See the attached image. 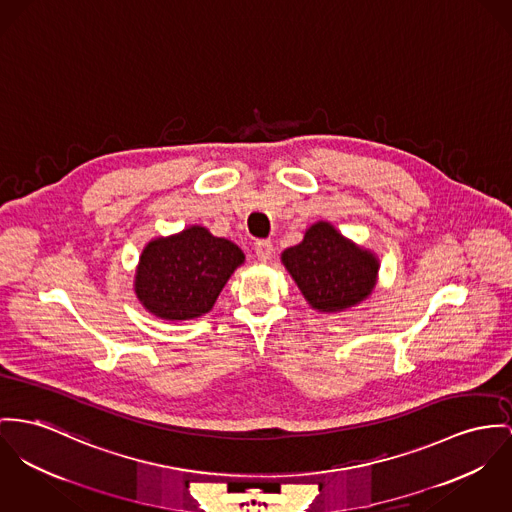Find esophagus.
Masks as SVG:
<instances>
[{
    "label": "esophagus",
    "mask_w": 512,
    "mask_h": 512,
    "mask_svg": "<svg viewBox=\"0 0 512 512\" xmlns=\"http://www.w3.org/2000/svg\"><path fill=\"white\" fill-rule=\"evenodd\" d=\"M273 251L275 249H273V243L269 239H261V241L255 243V255L261 263H269L271 257H273Z\"/></svg>",
    "instance_id": "1"
}]
</instances>
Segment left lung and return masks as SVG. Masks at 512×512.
Segmentation results:
<instances>
[{"mask_svg":"<svg viewBox=\"0 0 512 512\" xmlns=\"http://www.w3.org/2000/svg\"><path fill=\"white\" fill-rule=\"evenodd\" d=\"M280 261L306 302L323 314L347 312L364 302L376 288L380 271L374 251L325 220L312 224L298 245L284 249Z\"/></svg>","mask_w":512,"mask_h":512,"instance_id":"1","label":"left lung"}]
</instances>
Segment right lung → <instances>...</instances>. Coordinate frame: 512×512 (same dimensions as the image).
Returning a JSON list of instances; mask_svg holds the SVG:
<instances>
[{
    "label": "right lung",
    "mask_w": 512,
    "mask_h": 512,
    "mask_svg": "<svg viewBox=\"0 0 512 512\" xmlns=\"http://www.w3.org/2000/svg\"><path fill=\"white\" fill-rule=\"evenodd\" d=\"M243 261L245 255L234 241L212 236L204 226H189L146 243L134 275V292L144 310L159 319H195L214 308Z\"/></svg>",
    "instance_id": "right-lung-1"
}]
</instances>
